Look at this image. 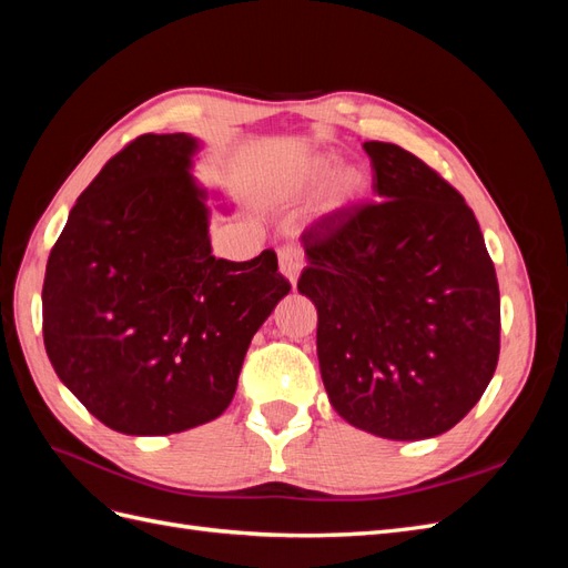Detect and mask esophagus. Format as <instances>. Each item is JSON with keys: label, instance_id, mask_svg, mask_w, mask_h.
<instances>
[{"label": "esophagus", "instance_id": "obj_1", "mask_svg": "<svg viewBox=\"0 0 568 568\" xmlns=\"http://www.w3.org/2000/svg\"><path fill=\"white\" fill-rule=\"evenodd\" d=\"M301 270H303V251L294 244L282 246L280 248V272L288 280L291 286H296Z\"/></svg>", "mask_w": 568, "mask_h": 568}]
</instances>
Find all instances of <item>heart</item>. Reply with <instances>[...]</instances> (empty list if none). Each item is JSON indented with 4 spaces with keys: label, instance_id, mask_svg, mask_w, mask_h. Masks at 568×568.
<instances>
[{
    "label": "heart",
    "instance_id": "obj_1",
    "mask_svg": "<svg viewBox=\"0 0 568 568\" xmlns=\"http://www.w3.org/2000/svg\"><path fill=\"white\" fill-rule=\"evenodd\" d=\"M336 161L329 156H317L313 161H307L303 165V170H298L296 175V186L298 189H315L320 184H324L326 180L337 175L332 182V205L334 209H346L348 203H353L359 194H363V175L357 173L353 168L341 170L336 173Z\"/></svg>",
    "mask_w": 568,
    "mask_h": 568
}]
</instances>
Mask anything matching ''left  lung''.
Instances as JSON below:
<instances>
[{"label": "left lung", "mask_w": 568, "mask_h": 568, "mask_svg": "<svg viewBox=\"0 0 568 568\" xmlns=\"http://www.w3.org/2000/svg\"><path fill=\"white\" fill-rule=\"evenodd\" d=\"M363 149L379 201L303 234L298 291L317 307L320 372L338 417L379 438H434L495 374V267L448 182L395 144Z\"/></svg>", "instance_id": "8db88e82"}]
</instances>
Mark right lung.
<instances>
[{
  "instance_id": "obj_1",
  "label": "right lung",
  "mask_w": 568,
  "mask_h": 568,
  "mask_svg": "<svg viewBox=\"0 0 568 568\" xmlns=\"http://www.w3.org/2000/svg\"><path fill=\"white\" fill-rule=\"evenodd\" d=\"M203 144L142 134L84 189L47 261L42 332L63 386L118 434L168 436L234 398L253 334L288 294L277 255H213ZM222 213L230 205L217 203Z\"/></svg>"
}]
</instances>
